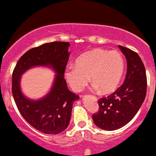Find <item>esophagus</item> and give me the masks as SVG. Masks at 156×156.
<instances>
[{"label": "esophagus", "instance_id": "34e87169", "mask_svg": "<svg viewBox=\"0 0 156 156\" xmlns=\"http://www.w3.org/2000/svg\"><path fill=\"white\" fill-rule=\"evenodd\" d=\"M94 98H95V99H97V98H96V97H94Z\"/></svg>", "mask_w": 156, "mask_h": 156}]
</instances>
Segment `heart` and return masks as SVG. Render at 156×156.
<instances>
[{
    "label": "heart",
    "mask_w": 156,
    "mask_h": 156,
    "mask_svg": "<svg viewBox=\"0 0 156 156\" xmlns=\"http://www.w3.org/2000/svg\"><path fill=\"white\" fill-rule=\"evenodd\" d=\"M124 71V61L118 51L95 48L85 52L67 67L64 76L70 87L80 92L88 83L90 76L92 89L109 93L117 89Z\"/></svg>",
    "instance_id": "heart-1"
}]
</instances>
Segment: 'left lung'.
I'll list each match as a JSON object with an SVG mask.
<instances>
[{
    "label": "left lung",
    "mask_w": 156,
    "mask_h": 156,
    "mask_svg": "<svg viewBox=\"0 0 156 156\" xmlns=\"http://www.w3.org/2000/svg\"><path fill=\"white\" fill-rule=\"evenodd\" d=\"M127 60V74L121 87L107 98H100L99 111L92 115L97 127L105 130H115L133 119L144 101L146 94V70L138 54L118 45Z\"/></svg>",
    "instance_id": "1"
}]
</instances>
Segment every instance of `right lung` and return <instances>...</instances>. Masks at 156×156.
Returning <instances> with one entry per match:
<instances>
[{"instance_id":"right-lung-1","label":"right lung","mask_w":156,"mask_h":156,"mask_svg":"<svg viewBox=\"0 0 156 156\" xmlns=\"http://www.w3.org/2000/svg\"><path fill=\"white\" fill-rule=\"evenodd\" d=\"M69 47V42L53 41L30 49L20 58L12 75V93L18 110L31 126L46 134H58L67 128L73 104L79 99L64 80ZM35 66L48 67L55 75L50 91L41 99L31 100L21 90V76Z\"/></svg>"}]
</instances>
